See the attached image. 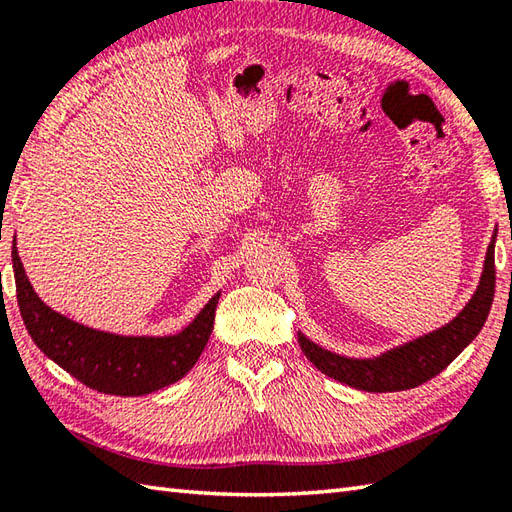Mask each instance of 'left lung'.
<instances>
[{
	"mask_svg": "<svg viewBox=\"0 0 512 512\" xmlns=\"http://www.w3.org/2000/svg\"><path fill=\"white\" fill-rule=\"evenodd\" d=\"M495 237L497 235H493L488 244L484 273L479 277L475 295L453 322L368 359L330 353V350L310 342L304 333H297L304 355L324 375L357 390H366V393H395V390L422 386L442 373L486 324L495 297Z\"/></svg>",
	"mask_w": 512,
	"mask_h": 512,
	"instance_id": "1",
	"label": "left lung"
}]
</instances>
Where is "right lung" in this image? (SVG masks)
Returning <instances> with one entry per match:
<instances>
[{"instance_id":"right-lung-1","label":"right lung","mask_w":512,"mask_h":512,"mask_svg":"<svg viewBox=\"0 0 512 512\" xmlns=\"http://www.w3.org/2000/svg\"><path fill=\"white\" fill-rule=\"evenodd\" d=\"M19 313L42 353L97 393L139 397L182 379L197 364L213 333L219 293L175 335L126 337L77 324L46 306L30 286L13 244Z\"/></svg>"}]
</instances>
